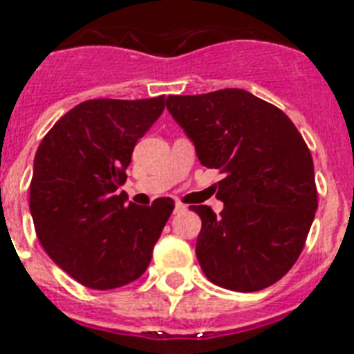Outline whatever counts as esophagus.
<instances>
[{
	"label": "esophagus",
	"instance_id": "34e87169",
	"mask_svg": "<svg viewBox=\"0 0 354 354\" xmlns=\"http://www.w3.org/2000/svg\"><path fill=\"white\" fill-rule=\"evenodd\" d=\"M185 210H187L185 205H181V203H176V205H174V214H181V212H185Z\"/></svg>",
	"mask_w": 354,
	"mask_h": 354
}]
</instances>
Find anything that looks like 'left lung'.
<instances>
[{
  "mask_svg": "<svg viewBox=\"0 0 354 354\" xmlns=\"http://www.w3.org/2000/svg\"><path fill=\"white\" fill-rule=\"evenodd\" d=\"M167 110L199 162L219 169L221 215L201 217L196 257L212 283L257 292L283 278L303 251L317 210L313 160L294 122L244 88L169 96Z\"/></svg>",
  "mask_w": 354,
  "mask_h": 354,
  "instance_id": "left-lung-1",
  "label": "left lung"
}]
</instances>
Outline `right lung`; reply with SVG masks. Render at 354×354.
<instances>
[{
    "label": "right lung",
    "mask_w": 354,
    "mask_h": 354,
    "mask_svg": "<svg viewBox=\"0 0 354 354\" xmlns=\"http://www.w3.org/2000/svg\"><path fill=\"white\" fill-rule=\"evenodd\" d=\"M165 109L151 100H88L48 131L33 160L30 212L49 258L85 287L109 290L144 274L173 212L128 203L119 187L137 140Z\"/></svg>",
    "instance_id": "right-lung-1"
}]
</instances>
